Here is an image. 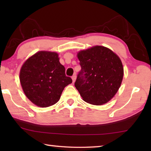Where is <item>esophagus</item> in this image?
<instances>
[{
	"instance_id": "obj_1",
	"label": "esophagus",
	"mask_w": 151,
	"mask_h": 151,
	"mask_svg": "<svg viewBox=\"0 0 151 151\" xmlns=\"http://www.w3.org/2000/svg\"><path fill=\"white\" fill-rule=\"evenodd\" d=\"M76 75H74L72 76V79H73V83H75V81H76Z\"/></svg>"
}]
</instances>
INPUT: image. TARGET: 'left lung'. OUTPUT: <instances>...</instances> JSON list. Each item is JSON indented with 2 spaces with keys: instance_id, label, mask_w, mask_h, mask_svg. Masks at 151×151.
Instances as JSON below:
<instances>
[{
  "instance_id": "obj_1",
  "label": "left lung",
  "mask_w": 151,
  "mask_h": 151,
  "mask_svg": "<svg viewBox=\"0 0 151 151\" xmlns=\"http://www.w3.org/2000/svg\"><path fill=\"white\" fill-rule=\"evenodd\" d=\"M81 70L75 83L84 101L94 105L106 104L121 85L124 68L121 58L110 48L94 46L77 52Z\"/></svg>"
}]
</instances>
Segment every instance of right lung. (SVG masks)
<instances>
[{
    "label": "right lung",
    "instance_id": "obj_1",
    "mask_svg": "<svg viewBox=\"0 0 151 151\" xmlns=\"http://www.w3.org/2000/svg\"><path fill=\"white\" fill-rule=\"evenodd\" d=\"M56 52L41 50L24 61L19 79L26 96L36 106L45 108L59 101L65 86L72 83Z\"/></svg>",
    "mask_w": 151,
    "mask_h": 151
}]
</instances>
